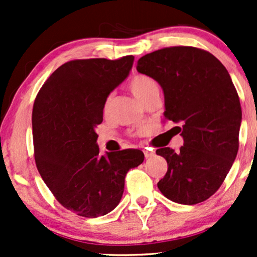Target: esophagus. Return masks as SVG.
<instances>
[{
  "label": "esophagus",
  "mask_w": 257,
  "mask_h": 257,
  "mask_svg": "<svg viewBox=\"0 0 257 257\" xmlns=\"http://www.w3.org/2000/svg\"><path fill=\"white\" fill-rule=\"evenodd\" d=\"M144 155H145L146 158H151L155 156V152L151 151V150H144Z\"/></svg>",
  "instance_id": "esophagus-1"
}]
</instances>
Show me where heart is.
Returning <instances> with one entry per match:
<instances>
[{
    "instance_id": "1",
    "label": "heart",
    "mask_w": 257,
    "mask_h": 257,
    "mask_svg": "<svg viewBox=\"0 0 257 257\" xmlns=\"http://www.w3.org/2000/svg\"><path fill=\"white\" fill-rule=\"evenodd\" d=\"M129 88H131L132 93L134 94L137 98L140 100L141 102L145 100L153 90L158 89L157 82L155 81L152 77L147 75H135L134 77L129 82ZM112 96L108 95L107 99L105 100L104 104V111H107L110 107Z\"/></svg>"
}]
</instances>
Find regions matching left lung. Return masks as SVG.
<instances>
[{
    "label": "left lung",
    "instance_id": "8db88e82",
    "mask_svg": "<svg viewBox=\"0 0 257 257\" xmlns=\"http://www.w3.org/2000/svg\"><path fill=\"white\" fill-rule=\"evenodd\" d=\"M137 70L158 82L164 117L182 125L179 151H156L168 163L159 191L179 204L204 202L222 185L239 147L241 108L231 76L213 54L185 46L144 55Z\"/></svg>",
    "mask_w": 257,
    "mask_h": 257
}]
</instances>
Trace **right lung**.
Segmentation results:
<instances>
[{
    "mask_svg": "<svg viewBox=\"0 0 257 257\" xmlns=\"http://www.w3.org/2000/svg\"><path fill=\"white\" fill-rule=\"evenodd\" d=\"M134 57L71 60L44 82L32 110L35 162L54 197L83 217L113 210L122 198L129 169L144 162L128 149L99 155L95 128L105 100L131 72Z\"/></svg>",
    "mask_w": 257,
    "mask_h": 257,
    "instance_id": "obj_1",
    "label": "right lung"
}]
</instances>
